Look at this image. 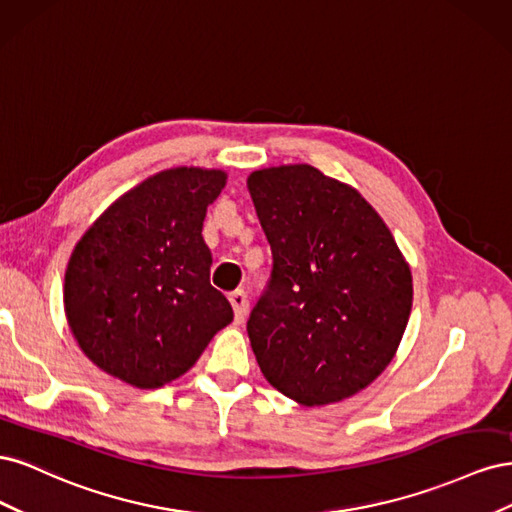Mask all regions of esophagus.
<instances>
[{
	"label": "esophagus",
	"instance_id": "34e87169",
	"mask_svg": "<svg viewBox=\"0 0 512 512\" xmlns=\"http://www.w3.org/2000/svg\"><path fill=\"white\" fill-rule=\"evenodd\" d=\"M228 301H230L232 309H235V320L241 322L245 318V314H247V292L241 290V288L232 290L228 294Z\"/></svg>",
	"mask_w": 512,
	"mask_h": 512
}]
</instances>
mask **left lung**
Returning <instances> with one entry per match:
<instances>
[{
  "instance_id": "left-lung-1",
  "label": "left lung",
  "mask_w": 512,
  "mask_h": 512,
  "mask_svg": "<svg viewBox=\"0 0 512 512\" xmlns=\"http://www.w3.org/2000/svg\"><path fill=\"white\" fill-rule=\"evenodd\" d=\"M247 188L273 256L247 320L262 374L303 406L359 393L391 363L412 309L391 230L314 166L256 170Z\"/></svg>"
}]
</instances>
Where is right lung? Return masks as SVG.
<instances>
[{
	"label": "right lung",
	"mask_w": 512,
	"mask_h": 512,
	"mask_svg": "<svg viewBox=\"0 0 512 512\" xmlns=\"http://www.w3.org/2000/svg\"><path fill=\"white\" fill-rule=\"evenodd\" d=\"M222 170L170 168L136 185L76 243L66 271V316L81 350L138 389L185 374L232 307L209 282L203 241Z\"/></svg>",
	"instance_id": "1"
}]
</instances>
